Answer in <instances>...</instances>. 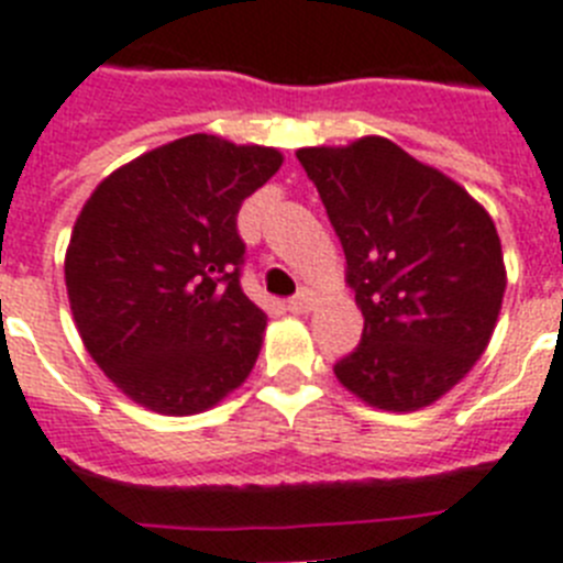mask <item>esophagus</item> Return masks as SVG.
Wrapping results in <instances>:
<instances>
[{
	"label": "esophagus",
	"instance_id": "34e87169",
	"mask_svg": "<svg viewBox=\"0 0 563 563\" xmlns=\"http://www.w3.org/2000/svg\"><path fill=\"white\" fill-rule=\"evenodd\" d=\"M311 309H314V295L309 289H300L289 300V311H295V314H309Z\"/></svg>",
	"mask_w": 563,
	"mask_h": 563
}]
</instances>
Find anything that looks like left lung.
<instances>
[{
  "label": "left lung",
  "instance_id": "left-lung-1",
  "mask_svg": "<svg viewBox=\"0 0 563 563\" xmlns=\"http://www.w3.org/2000/svg\"><path fill=\"white\" fill-rule=\"evenodd\" d=\"M346 254L361 346L334 366L354 398L418 412L493 340L507 266L489 211L386 136L297 148Z\"/></svg>",
  "mask_w": 563,
  "mask_h": 563
}]
</instances>
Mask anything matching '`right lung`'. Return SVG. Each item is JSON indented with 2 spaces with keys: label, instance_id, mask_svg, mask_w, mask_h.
<instances>
[{
  "label": "right lung",
  "instance_id": "obj_1",
  "mask_svg": "<svg viewBox=\"0 0 563 563\" xmlns=\"http://www.w3.org/2000/svg\"><path fill=\"white\" fill-rule=\"evenodd\" d=\"M280 165L268 145L191 134L120 165L85 200L65 252L70 314L134 404L197 415L252 375L268 318L240 289L238 211Z\"/></svg>",
  "mask_w": 563,
  "mask_h": 563
}]
</instances>
